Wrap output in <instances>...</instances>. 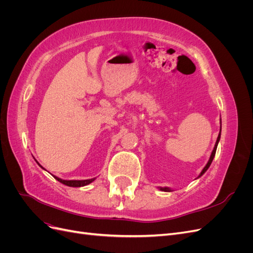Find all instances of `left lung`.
<instances>
[{"label":"left lung","mask_w":253,"mask_h":253,"mask_svg":"<svg viewBox=\"0 0 253 253\" xmlns=\"http://www.w3.org/2000/svg\"><path fill=\"white\" fill-rule=\"evenodd\" d=\"M220 132H221V119H220V129H219V134H218V136H217V139H216L215 145H214L213 151H212V153H211V155H210V158H209V160H208V163H207V165L205 166V168L203 169V171L201 172V174L198 175V177H201V176H202V175H204V174H205V172L209 169V167H210V165H211V163H212V160H213L214 156H215V152H216V149H217V144H218L219 139H220ZM159 190L165 191V192H171V191H172V189H171V188H168V187H164V188L160 187V188H159Z\"/></svg>","instance_id":"obj_1"}]
</instances>
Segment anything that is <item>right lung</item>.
I'll list each match as a JSON object with an SVG mask.
<instances>
[{
    "mask_svg": "<svg viewBox=\"0 0 253 253\" xmlns=\"http://www.w3.org/2000/svg\"><path fill=\"white\" fill-rule=\"evenodd\" d=\"M37 162V160H36ZM37 164L39 165L42 169H44V168L37 162ZM45 170V169H44ZM53 176V175H52ZM53 177H55L58 181H60L61 183H63V185H65V186H68V187H84V186H87V185H89L90 182H93L96 178H90V179H84V180H65V179H61V178H59V177H57V176H53Z\"/></svg>",
    "mask_w": 253,
    "mask_h": 253,
    "instance_id": "1",
    "label": "right lung"
}]
</instances>
